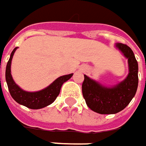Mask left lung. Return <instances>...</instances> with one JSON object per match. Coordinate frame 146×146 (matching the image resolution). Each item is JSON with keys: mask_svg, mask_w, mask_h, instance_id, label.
Segmentation results:
<instances>
[{"mask_svg": "<svg viewBox=\"0 0 146 146\" xmlns=\"http://www.w3.org/2000/svg\"><path fill=\"white\" fill-rule=\"evenodd\" d=\"M127 58L129 73L126 78L113 87H106L84 75L82 93L87 106L102 115L116 114L124 109L137 93L138 86V63L130 47L122 43L115 44Z\"/></svg>", "mask_w": 146, "mask_h": 146, "instance_id": "obj_1", "label": "left lung"}]
</instances>
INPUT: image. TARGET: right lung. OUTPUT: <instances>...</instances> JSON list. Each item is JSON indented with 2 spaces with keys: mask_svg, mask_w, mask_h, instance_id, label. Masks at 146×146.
I'll return each mask as SVG.
<instances>
[{
  "mask_svg": "<svg viewBox=\"0 0 146 146\" xmlns=\"http://www.w3.org/2000/svg\"><path fill=\"white\" fill-rule=\"evenodd\" d=\"M18 47L14 48L10 54V58L9 59L6 70H5V80L8 85V88L11 97L14 98L15 102L20 105H23L27 108L33 110L41 109L48 105L52 104L55 99L58 96L61 87L65 82L67 81L71 78L73 74H69L58 77L57 80L48 85V87L44 88L40 91L37 92H27L19 87L13 80L11 76V61L13 58L14 52Z\"/></svg>",
  "mask_w": 146,
  "mask_h": 146,
  "instance_id": "obj_1",
  "label": "right lung"
}]
</instances>
